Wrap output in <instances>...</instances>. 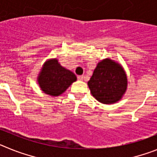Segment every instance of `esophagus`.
Returning <instances> with one entry per match:
<instances>
[{
  "instance_id": "1",
  "label": "esophagus",
  "mask_w": 157,
  "mask_h": 157,
  "mask_svg": "<svg viewBox=\"0 0 157 157\" xmlns=\"http://www.w3.org/2000/svg\"><path fill=\"white\" fill-rule=\"evenodd\" d=\"M83 78H84V76H83V75H78V80H83Z\"/></svg>"
}]
</instances>
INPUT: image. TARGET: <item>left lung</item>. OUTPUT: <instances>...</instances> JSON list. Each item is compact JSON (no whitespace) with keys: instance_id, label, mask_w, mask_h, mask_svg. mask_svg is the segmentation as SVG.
Masks as SVG:
<instances>
[{"instance_id":"1","label":"left lung","mask_w":157,"mask_h":157,"mask_svg":"<svg viewBox=\"0 0 157 157\" xmlns=\"http://www.w3.org/2000/svg\"><path fill=\"white\" fill-rule=\"evenodd\" d=\"M88 86L97 101L105 105L115 104L127 91V74L120 63L106 58L98 63Z\"/></svg>"}]
</instances>
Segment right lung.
<instances>
[{
    "mask_svg": "<svg viewBox=\"0 0 157 157\" xmlns=\"http://www.w3.org/2000/svg\"><path fill=\"white\" fill-rule=\"evenodd\" d=\"M76 80L75 75L62 67L56 58L45 61L37 78L44 94L52 97L61 95Z\"/></svg>",
    "mask_w": 157,
    "mask_h": 157,
    "instance_id": "add662e5",
    "label": "right lung"
}]
</instances>
